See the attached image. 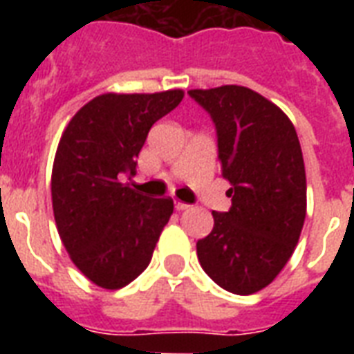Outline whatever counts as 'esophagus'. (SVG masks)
I'll use <instances>...</instances> for the list:
<instances>
[{
	"instance_id": "1",
	"label": "esophagus",
	"mask_w": 354,
	"mask_h": 354,
	"mask_svg": "<svg viewBox=\"0 0 354 354\" xmlns=\"http://www.w3.org/2000/svg\"><path fill=\"white\" fill-rule=\"evenodd\" d=\"M189 207H191L189 204H183V202H174V209L176 211H185V209H189Z\"/></svg>"
}]
</instances>
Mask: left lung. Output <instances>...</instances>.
<instances>
[{
    "label": "left lung",
    "mask_w": 354,
    "mask_h": 354,
    "mask_svg": "<svg viewBox=\"0 0 354 354\" xmlns=\"http://www.w3.org/2000/svg\"><path fill=\"white\" fill-rule=\"evenodd\" d=\"M216 130L230 211L196 242L202 268L224 290L268 286L294 253L307 213V178L296 128L274 102L244 86L191 90Z\"/></svg>",
    "instance_id": "1"
}]
</instances>
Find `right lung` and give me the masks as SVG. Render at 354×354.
I'll return each mask as SVG.
<instances>
[{
	"mask_svg": "<svg viewBox=\"0 0 354 354\" xmlns=\"http://www.w3.org/2000/svg\"><path fill=\"white\" fill-rule=\"evenodd\" d=\"M182 99V90L104 93L64 130L53 163V213L71 261L97 286L118 290L136 279L171 218V198H149L122 182L136 174L152 124Z\"/></svg>",
	"mask_w": 354,
	"mask_h": 354,
	"instance_id": "add662e5",
	"label": "right lung"
}]
</instances>
